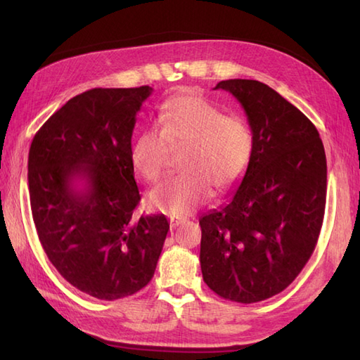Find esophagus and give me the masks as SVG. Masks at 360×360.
Wrapping results in <instances>:
<instances>
[{"label": "esophagus", "instance_id": "1", "mask_svg": "<svg viewBox=\"0 0 360 360\" xmlns=\"http://www.w3.org/2000/svg\"><path fill=\"white\" fill-rule=\"evenodd\" d=\"M186 221H187V218H184V217H170V229H176L182 223H186Z\"/></svg>", "mask_w": 360, "mask_h": 360}]
</instances>
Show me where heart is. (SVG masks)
<instances>
[{"mask_svg":"<svg viewBox=\"0 0 360 360\" xmlns=\"http://www.w3.org/2000/svg\"><path fill=\"white\" fill-rule=\"evenodd\" d=\"M170 147H186L184 173L160 182L148 195L150 204L170 215H188L209 200L213 186L232 187L250 162L254 139L238 116H224L200 94H181L165 102L150 127L136 137L129 158L134 170L156 181L167 165Z\"/></svg>","mask_w":360,"mask_h":360,"instance_id":"obj_1","label":"heart"}]
</instances>
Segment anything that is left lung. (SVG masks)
I'll list each match as a JSON object with an SVG mask.
<instances>
[{"label":"left lung","instance_id":"1","mask_svg":"<svg viewBox=\"0 0 360 360\" xmlns=\"http://www.w3.org/2000/svg\"><path fill=\"white\" fill-rule=\"evenodd\" d=\"M215 89L241 103L254 150L227 202L200 219L202 278L226 300L255 303L286 289L314 252L326 202L325 148L312 122L264 83L231 79Z\"/></svg>","mask_w":360,"mask_h":360}]
</instances>
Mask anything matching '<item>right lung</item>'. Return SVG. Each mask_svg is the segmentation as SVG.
Listing matches in <instances>:
<instances>
[{"label": "right lung", "mask_w": 360, "mask_h": 360, "mask_svg": "<svg viewBox=\"0 0 360 360\" xmlns=\"http://www.w3.org/2000/svg\"><path fill=\"white\" fill-rule=\"evenodd\" d=\"M151 93L150 86L89 89L53 112L30 143L38 238L66 281L101 300L148 285L170 229L164 215H133L141 195L131 136Z\"/></svg>", "instance_id": "1"}]
</instances>
